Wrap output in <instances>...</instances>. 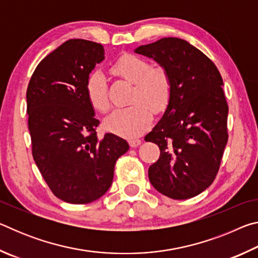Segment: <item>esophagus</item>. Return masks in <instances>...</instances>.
Instances as JSON below:
<instances>
[{
    "label": "esophagus",
    "instance_id": "obj_1",
    "mask_svg": "<svg viewBox=\"0 0 258 258\" xmlns=\"http://www.w3.org/2000/svg\"><path fill=\"white\" fill-rule=\"evenodd\" d=\"M128 143H130L131 147L135 148V147H138L140 143H141V140H140V139H130Z\"/></svg>",
    "mask_w": 258,
    "mask_h": 258
}]
</instances>
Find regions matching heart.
I'll list each match as a JSON object with an SVG mask.
<instances>
[{
  "instance_id": "heart-1",
  "label": "heart",
  "mask_w": 258,
  "mask_h": 258,
  "mask_svg": "<svg viewBox=\"0 0 258 258\" xmlns=\"http://www.w3.org/2000/svg\"><path fill=\"white\" fill-rule=\"evenodd\" d=\"M109 73L133 84L130 107L117 109L104 120L106 128L126 138L138 137L151 123L152 111L161 112L168 106L173 91L172 75L161 64L151 66L145 58L124 53L109 66ZM85 94L99 112L109 110L107 83L101 72L94 71L85 82Z\"/></svg>"
}]
</instances>
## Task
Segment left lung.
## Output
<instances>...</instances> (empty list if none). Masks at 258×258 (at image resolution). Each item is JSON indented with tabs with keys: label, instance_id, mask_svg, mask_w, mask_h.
Listing matches in <instances>:
<instances>
[{
	"label": "left lung",
	"instance_id": "1",
	"mask_svg": "<svg viewBox=\"0 0 258 258\" xmlns=\"http://www.w3.org/2000/svg\"><path fill=\"white\" fill-rule=\"evenodd\" d=\"M135 52L158 61L173 80L163 118L145 138L160 150L149 180L168 198L196 197L215 180L228 143L223 80L206 54L181 38H161Z\"/></svg>",
	"mask_w": 258,
	"mask_h": 258
}]
</instances>
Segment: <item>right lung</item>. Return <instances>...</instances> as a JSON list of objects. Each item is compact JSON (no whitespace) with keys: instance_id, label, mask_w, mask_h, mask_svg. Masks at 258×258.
<instances>
[{"instance_id":"1","label":"right lung","mask_w":258,"mask_h":258,"mask_svg":"<svg viewBox=\"0 0 258 258\" xmlns=\"http://www.w3.org/2000/svg\"><path fill=\"white\" fill-rule=\"evenodd\" d=\"M95 42L74 38L47 54L28 83V130L36 166L56 198L83 205L108 191L125 140L106 133L100 140L85 82L104 59Z\"/></svg>"}]
</instances>
